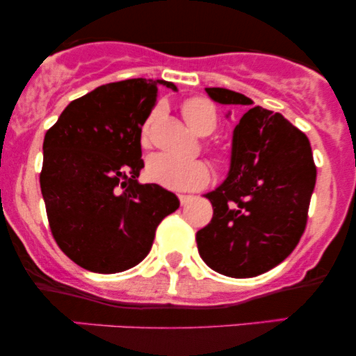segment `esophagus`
Segmentation results:
<instances>
[{
	"mask_svg": "<svg viewBox=\"0 0 356 356\" xmlns=\"http://www.w3.org/2000/svg\"><path fill=\"white\" fill-rule=\"evenodd\" d=\"M192 199V195H186V194H179V201H181V204L184 206V204H187Z\"/></svg>",
	"mask_w": 356,
	"mask_h": 356,
	"instance_id": "obj_1",
	"label": "esophagus"
}]
</instances>
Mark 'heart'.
<instances>
[{
    "label": "heart",
    "instance_id": "obj_1",
    "mask_svg": "<svg viewBox=\"0 0 356 356\" xmlns=\"http://www.w3.org/2000/svg\"><path fill=\"white\" fill-rule=\"evenodd\" d=\"M161 115V108L150 113L149 120L142 129V145L150 144V129ZM182 117L195 136L207 137L218 127V112L216 107L206 99H189L182 105ZM219 162L224 161V154L216 152ZM145 177L152 184L170 191H197L207 186L211 179V170L202 161H179L169 154L150 155L145 164Z\"/></svg>",
    "mask_w": 356,
    "mask_h": 356
}]
</instances>
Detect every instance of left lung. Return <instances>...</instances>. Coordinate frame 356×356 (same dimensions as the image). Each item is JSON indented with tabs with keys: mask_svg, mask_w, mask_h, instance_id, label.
Wrapping results in <instances>:
<instances>
[{
	"mask_svg": "<svg viewBox=\"0 0 356 356\" xmlns=\"http://www.w3.org/2000/svg\"><path fill=\"white\" fill-rule=\"evenodd\" d=\"M222 105L248 108L232 132L231 169L216 191L211 222L195 234L211 269L252 277L277 266L303 236L316 182L308 137L281 113L252 107L227 88H206Z\"/></svg>",
	"mask_w": 356,
	"mask_h": 356,
	"instance_id": "1",
	"label": "left lung"
}]
</instances>
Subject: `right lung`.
Returning a JSON list of instances; mask_svg holds the SVG:
<instances>
[{"label": "right lung", "mask_w": 356, "mask_h": 356, "mask_svg": "<svg viewBox=\"0 0 356 356\" xmlns=\"http://www.w3.org/2000/svg\"><path fill=\"white\" fill-rule=\"evenodd\" d=\"M162 87L130 79L73 100L44 134L40 186L56 244L73 263L112 275L149 254L155 229L179 207L177 195L137 181L142 125Z\"/></svg>", "instance_id": "right-lung-1"}]
</instances>
